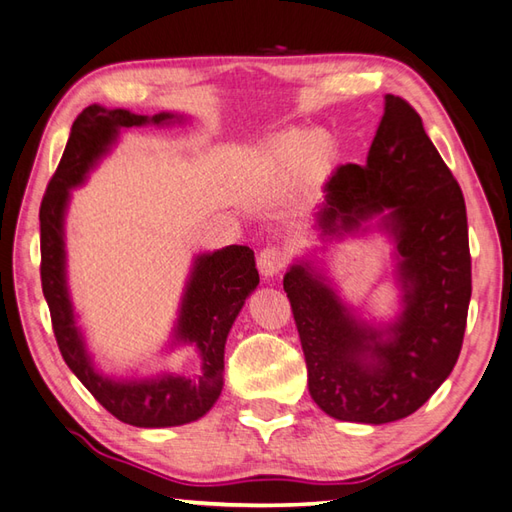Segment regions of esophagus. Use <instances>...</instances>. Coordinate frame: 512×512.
<instances>
[{
	"label": "esophagus",
	"mask_w": 512,
	"mask_h": 512,
	"mask_svg": "<svg viewBox=\"0 0 512 512\" xmlns=\"http://www.w3.org/2000/svg\"><path fill=\"white\" fill-rule=\"evenodd\" d=\"M287 265V252L283 247H265L258 254V269L265 278H274L283 272Z\"/></svg>",
	"instance_id": "obj_1"
}]
</instances>
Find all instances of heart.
<instances>
[{
	"mask_svg": "<svg viewBox=\"0 0 512 512\" xmlns=\"http://www.w3.org/2000/svg\"><path fill=\"white\" fill-rule=\"evenodd\" d=\"M339 158V144L325 131H289L272 142L267 162L278 171H325Z\"/></svg>",
	"mask_w": 512,
	"mask_h": 512,
	"instance_id": "obj_1",
	"label": "heart"
}]
</instances>
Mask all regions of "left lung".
I'll return each mask as SVG.
<instances>
[{
  "label": "left lung",
  "instance_id": "left-lung-1",
  "mask_svg": "<svg viewBox=\"0 0 512 512\" xmlns=\"http://www.w3.org/2000/svg\"><path fill=\"white\" fill-rule=\"evenodd\" d=\"M323 194L316 227L325 243L365 234L379 218L394 243L401 312L392 323H368L316 260H296L283 287L310 394L339 421H399L448 379L464 343L472 292L464 194L419 113L397 95H385L368 162L336 169Z\"/></svg>",
  "mask_w": 512,
  "mask_h": 512
}]
</instances>
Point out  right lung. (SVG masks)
I'll return each instance as SVG.
<instances>
[{
	"label": "right lung",
	"mask_w": 512,
	"mask_h": 512,
	"mask_svg": "<svg viewBox=\"0 0 512 512\" xmlns=\"http://www.w3.org/2000/svg\"><path fill=\"white\" fill-rule=\"evenodd\" d=\"M182 115H138L127 109H104L91 104L77 115L55 176L46 187L40 207L42 289L51 310L53 332L71 372L82 381L115 419L136 428H171L191 423L211 410L223 392L225 343L247 296L258 285L254 252L245 245H229L200 254L191 267L182 294L173 345H194L200 354V374L160 372L156 376L113 379L93 365L82 330L77 327L69 283H66L64 218L71 189L84 185L89 171L118 142L122 129L144 124L180 122Z\"/></svg>",
	"instance_id": "add662e5"
}]
</instances>
